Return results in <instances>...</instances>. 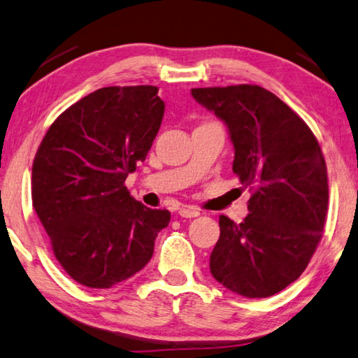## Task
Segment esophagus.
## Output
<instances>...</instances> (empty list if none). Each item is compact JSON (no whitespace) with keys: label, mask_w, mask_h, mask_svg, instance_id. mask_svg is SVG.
Segmentation results:
<instances>
[{"label":"esophagus","mask_w":358,"mask_h":358,"mask_svg":"<svg viewBox=\"0 0 358 358\" xmlns=\"http://www.w3.org/2000/svg\"><path fill=\"white\" fill-rule=\"evenodd\" d=\"M178 214L181 217H197V216H200V211L194 206H181Z\"/></svg>","instance_id":"esophagus-1"}]
</instances>
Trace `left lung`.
I'll use <instances>...</instances> for the list:
<instances>
[{"label": "left lung", "mask_w": 358, "mask_h": 358, "mask_svg": "<svg viewBox=\"0 0 358 358\" xmlns=\"http://www.w3.org/2000/svg\"><path fill=\"white\" fill-rule=\"evenodd\" d=\"M191 94L229 128L233 172L252 191L241 224L219 217L213 277L244 297H269L301 277L321 241L327 167L307 123L259 86L199 87Z\"/></svg>", "instance_id": "left-lung-1"}]
</instances>
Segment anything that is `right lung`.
I'll return each instance as SVG.
<instances>
[{
	"label": "right lung",
	"mask_w": 358,
	"mask_h": 358,
	"mask_svg": "<svg viewBox=\"0 0 358 358\" xmlns=\"http://www.w3.org/2000/svg\"><path fill=\"white\" fill-rule=\"evenodd\" d=\"M162 115L158 87H103L67 108L38 145L32 206L56 259L84 287L105 289L133 277L171 222V213L142 205L125 186Z\"/></svg>",
	"instance_id": "add662e5"
}]
</instances>
